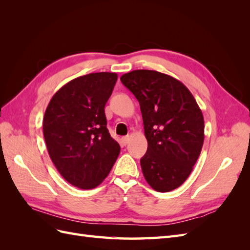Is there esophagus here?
Instances as JSON below:
<instances>
[{
  "label": "esophagus",
  "mask_w": 250,
  "mask_h": 250,
  "mask_svg": "<svg viewBox=\"0 0 250 250\" xmlns=\"http://www.w3.org/2000/svg\"><path fill=\"white\" fill-rule=\"evenodd\" d=\"M129 140H130L129 135H125V137H123V138H122V142H123L124 145H126V144H128V142H129Z\"/></svg>",
  "instance_id": "34e87169"
}]
</instances>
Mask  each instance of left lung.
Listing matches in <instances>:
<instances>
[{
	"instance_id": "obj_1",
	"label": "left lung",
	"mask_w": 250,
	"mask_h": 250,
	"mask_svg": "<svg viewBox=\"0 0 250 250\" xmlns=\"http://www.w3.org/2000/svg\"><path fill=\"white\" fill-rule=\"evenodd\" d=\"M137 98L148 142L141 158L144 177L157 192L183 185L200 155L204 120L190 90L179 80L156 71L137 70L121 77Z\"/></svg>"
}]
</instances>
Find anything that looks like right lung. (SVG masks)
Returning a JSON list of instances; mask_svg holds the SVG:
<instances>
[{"mask_svg": "<svg viewBox=\"0 0 250 250\" xmlns=\"http://www.w3.org/2000/svg\"><path fill=\"white\" fill-rule=\"evenodd\" d=\"M117 79L116 73L107 72L75 78L57 90L44 112L51 160L67 183L83 190L99 186L120 153L104 111Z\"/></svg>", "mask_w": 250, "mask_h": 250, "instance_id": "right-lung-1", "label": "right lung"}]
</instances>
